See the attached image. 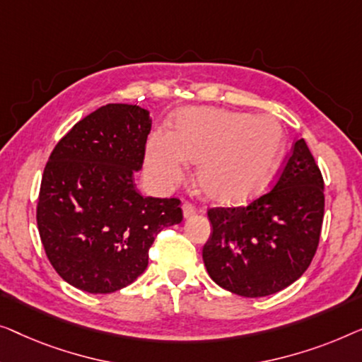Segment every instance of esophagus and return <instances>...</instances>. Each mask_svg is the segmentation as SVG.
Wrapping results in <instances>:
<instances>
[{
	"label": "esophagus",
	"mask_w": 362,
	"mask_h": 362,
	"mask_svg": "<svg viewBox=\"0 0 362 362\" xmlns=\"http://www.w3.org/2000/svg\"><path fill=\"white\" fill-rule=\"evenodd\" d=\"M182 210H183V216L185 218H192L193 215H197V206L193 205L192 202H183L182 205Z\"/></svg>",
	"instance_id": "esophagus-1"
}]
</instances>
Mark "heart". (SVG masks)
I'll return each mask as SVG.
<instances>
[{"mask_svg":"<svg viewBox=\"0 0 362 362\" xmlns=\"http://www.w3.org/2000/svg\"><path fill=\"white\" fill-rule=\"evenodd\" d=\"M284 147V129L274 116L188 108L175 116L172 132H152L146 160L162 185L182 180L187 160L198 162V182L206 195L233 202L266 185Z\"/></svg>","mask_w":362,"mask_h":362,"instance_id":"1","label":"heart"}]
</instances>
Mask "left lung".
I'll return each mask as SVG.
<instances>
[{
    "instance_id": "1",
    "label": "left lung",
    "mask_w": 362,
    "mask_h": 362,
    "mask_svg": "<svg viewBox=\"0 0 362 362\" xmlns=\"http://www.w3.org/2000/svg\"><path fill=\"white\" fill-rule=\"evenodd\" d=\"M323 177L305 139L293 142L271 190L246 206L210 208L203 262L220 287L266 297L307 271L322 234Z\"/></svg>"
}]
</instances>
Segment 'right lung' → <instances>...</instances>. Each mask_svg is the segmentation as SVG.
Returning <instances> with one entry per match:
<instances>
[{
	"label": "right lung",
	"instance_id": "right-lung-1",
	"mask_svg": "<svg viewBox=\"0 0 362 362\" xmlns=\"http://www.w3.org/2000/svg\"><path fill=\"white\" fill-rule=\"evenodd\" d=\"M149 111L110 103L85 116L54 147L37 200L44 251L65 282L111 293L146 271L164 228L183 220L179 198L142 197L134 175L144 162Z\"/></svg>",
	"mask_w": 362,
	"mask_h": 362
}]
</instances>
